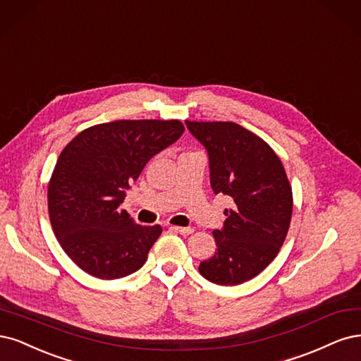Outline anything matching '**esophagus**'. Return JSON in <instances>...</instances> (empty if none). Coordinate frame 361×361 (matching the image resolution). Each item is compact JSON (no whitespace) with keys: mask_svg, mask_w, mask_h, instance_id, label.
I'll use <instances>...</instances> for the list:
<instances>
[{"mask_svg":"<svg viewBox=\"0 0 361 361\" xmlns=\"http://www.w3.org/2000/svg\"><path fill=\"white\" fill-rule=\"evenodd\" d=\"M171 229L172 231H176V232H180L181 235H190L192 232H193V228H183V226H171Z\"/></svg>","mask_w":361,"mask_h":361,"instance_id":"esophagus-1","label":"esophagus"}]
</instances>
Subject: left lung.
<instances>
[{"label": "left lung", "mask_w": 361, "mask_h": 361, "mask_svg": "<svg viewBox=\"0 0 361 361\" xmlns=\"http://www.w3.org/2000/svg\"><path fill=\"white\" fill-rule=\"evenodd\" d=\"M210 160V183L226 195L217 250L200 273L213 283L234 286L258 276L281 250L293 216V190L281 159L255 133L231 121H185Z\"/></svg>", "instance_id": "left-lung-1"}]
</instances>
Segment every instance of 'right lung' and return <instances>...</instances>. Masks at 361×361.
<instances>
[{
    "label": "right lung",
    "instance_id": "1",
    "mask_svg": "<svg viewBox=\"0 0 361 361\" xmlns=\"http://www.w3.org/2000/svg\"><path fill=\"white\" fill-rule=\"evenodd\" d=\"M178 120H120L80 132L56 160L48 188L54 234L79 269L120 279L145 264L161 228L121 210L148 160L183 135Z\"/></svg>",
    "mask_w": 361,
    "mask_h": 361
}]
</instances>
